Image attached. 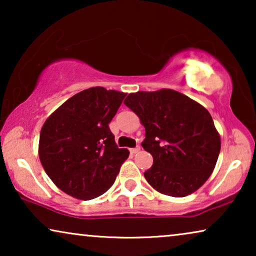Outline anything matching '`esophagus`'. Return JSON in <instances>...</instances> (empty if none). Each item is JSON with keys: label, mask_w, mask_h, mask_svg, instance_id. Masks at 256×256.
Returning <instances> with one entry per match:
<instances>
[{"label": "esophagus", "mask_w": 256, "mask_h": 256, "mask_svg": "<svg viewBox=\"0 0 256 256\" xmlns=\"http://www.w3.org/2000/svg\"><path fill=\"white\" fill-rule=\"evenodd\" d=\"M140 150H141V148H140V146H136V148L130 149V154H138Z\"/></svg>", "instance_id": "esophagus-1"}]
</instances>
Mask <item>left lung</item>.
Listing matches in <instances>:
<instances>
[{
  "label": "left lung",
  "mask_w": 256,
  "mask_h": 256,
  "mask_svg": "<svg viewBox=\"0 0 256 256\" xmlns=\"http://www.w3.org/2000/svg\"><path fill=\"white\" fill-rule=\"evenodd\" d=\"M124 104L146 128L142 146L154 158L146 182L171 197L197 191L214 170L222 146L208 110L170 88L130 93Z\"/></svg>",
  "instance_id": "8db88e82"
}]
</instances>
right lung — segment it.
<instances>
[{
	"mask_svg": "<svg viewBox=\"0 0 256 256\" xmlns=\"http://www.w3.org/2000/svg\"><path fill=\"white\" fill-rule=\"evenodd\" d=\"M126 96L90 87L66 100L44 122L38 155L62 192L90 200L114 184L129 152L118 148L108 124Z\"/></svg>",
	"mask_w": 256,
	"mask_h": 256,
	"instance_id": "1",
	"label": "right lung"
}]
</instances>
